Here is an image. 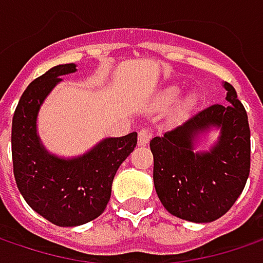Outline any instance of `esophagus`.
Instances as JSON below:
<instances>
[{
    "instance_id": "esophagus-1",
    "label": "esophagus",
    "mask_w": 263,
    "mask_h": 263,
    "mask_svg": "<svg viewBox=\"0 0 263 263\" xmlns=\"http://www.w3.org/2000/svg\"><path fill=\"white\" fill-rule=\"evenodd\" d=\"M152 131L150 129H147V128H143L141 131L138 132V144L140 146H146L147 143L150 141V138H152Z\"/></svg>"
}]
</instances>
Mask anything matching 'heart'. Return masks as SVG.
Returning a JSON list of instances; mask_svg holds the SVG:
<instances>
[{
    "instance_id": "obj_1",
    "label": "heart",
    "mask_w": 263,
    "mask_h": 263,
    "mask_svg": "<svg viewBox=\"0 0 263 263\" xmlns=\"http://www.w3.org/2000/svg\"><path fill=\"white\" fill-rule=\"evenodd\" d=\"M178 97H180V90H178L177 87H168L158 97V104L162 108L171 107L174 102H177Z\"/></svg>"
}]
</instances>
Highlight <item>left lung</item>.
Returning a JSON list of instances; mask_svg holds the SVG:
<instances>
[{"instance_id":"obj_1","label":"left lung","mask_w":263,"mask_h":263,"mask_svg":"<svg viewBox=\"0 0 263 263\" xmlns=\"http://www.w3.org/2000/svg\"><path fill=\"white\" fill-rule=\"evenodd\" d=\"M228 105L214 104L150 141L153 183L173 216L195 223L222 217L237 201L250 174V128L234 86L223 83ZM221 129L209 152H195L199 135Z\"/></svg>"}]
</instances>
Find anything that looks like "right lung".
Masks as SVG:
<instances>
[{
  "label": "right lung",
  "mask_w": 263,
  "mask_h": 263,
  "mask_svg": "<svg viewBox=\"0 0 263 263\" xmlns=\"http://www.w3.org/2000/svg\"><path fill=\"white\" fill-rule=\"evenodd\" d=\"M74 64L56 65L26 87L11 123L13 173L19 192L40 216L58 226L85 224L105 210L119 166L137 146V132L105 138L85 155L64 159L49 153L37 134L46 97Z\"/></svg>",
  "instance_id": "obj_1"
}]
</instances>
